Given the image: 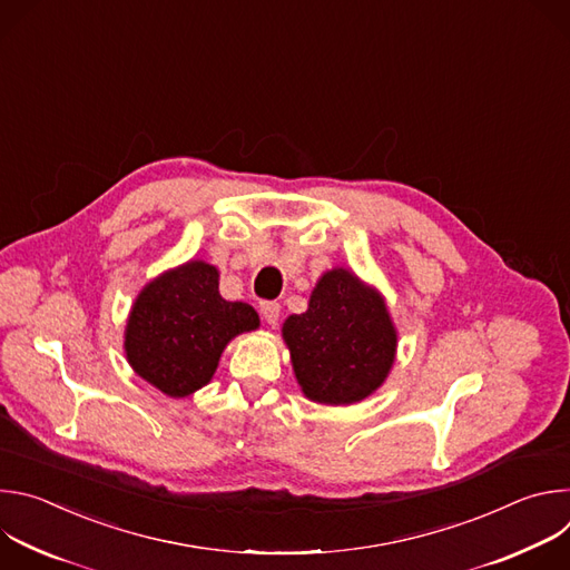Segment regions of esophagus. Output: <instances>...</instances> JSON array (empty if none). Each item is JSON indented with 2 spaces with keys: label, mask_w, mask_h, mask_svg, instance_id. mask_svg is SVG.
Wrapping results in <instances>:
<instances>
[{
  "label": "esophagus",
  "mask_w": 570,
  "mask_h": 570,
  "mask_svg": "<svg viewBox=\"0 0 570 570\" xmlns=\"http://www.w3.org/2000/svg\"><path fill=\"white\" fill-rule=\"evenodd\" d=\"M259 313H262V320H266L268 324H277V320H279V304L277 302H262Z\"/></svg>",
  "instance_id": "esophagus-1"
}]
</instances>
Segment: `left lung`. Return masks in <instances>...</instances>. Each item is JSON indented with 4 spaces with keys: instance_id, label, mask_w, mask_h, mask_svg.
Masks as SVG:
<instances>
[{
    "instance_id": "left-lung-1",
    "label": "left lung",
    "mask_w": 570,
    "mask_h": 570,
    "mask_svg": "<svg viewBox=\"0 0 570 570\" xmlns=\"http://www.w3.org/2000/svg\"><path fill=\"white\" fill-rule=\"evenodd\" d=\"M302 392L317 403L350 405L370 396L390 374L396 330L381 293L354 273H324L308 308L282 327Z\"/></svg>"
}]
</instances>
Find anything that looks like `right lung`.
<instances>
[{
  "mask_svg": "<svg viewBox=\"0 0 570 570\" xmlns=\"http://www.w3.org/2000/svg\"><path fill=\"white\" fill-rule=\"evenodd\" d=\"M259 327L246 302L218 293V271L187 262L155 277L137 295L126 324V358L159 392L187 396L207 385L227 343Z\"/></svg>",
  "mask_w": 570,
  "mask_h": 570,
  "instance_id": "1",
  "label": "right lung"
}]
</instances>
